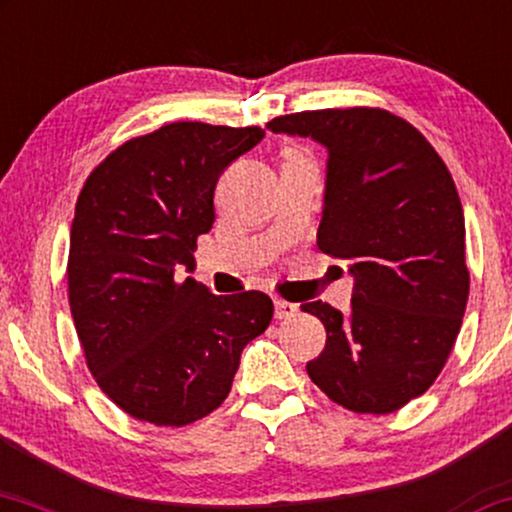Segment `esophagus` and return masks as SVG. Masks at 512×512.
Masks as SVG:
<instances>
[{"mask_svg": "<svg viewBox=\"0 0 512 512\" xmlns=\"http://www.w3.org/2000/svg\"><path fill=\"white\" fill-rule=\"evenodd\" d=\"M274 314H276V319H290V316L297 314V304L276 297V300H274Z\"/></svg>", "mask_w": 512, "mask_h": 512, "instance_id": "1", "label": "esophagus"}]
</instances>
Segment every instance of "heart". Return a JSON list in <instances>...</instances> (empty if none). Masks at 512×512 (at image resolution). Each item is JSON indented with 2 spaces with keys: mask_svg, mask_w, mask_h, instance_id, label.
Returning a JSON list of instances; mask_svg holds the SVG:
<instances>
[{
  "mask_svg": "<svg viewBox=\"0 0 512 512\" xmlns=\"http://www.w3.org/2000/svg\"><path fill=\"white\" fill-rule=\"evenodd\" d=\"M288 155H295V153H288Z\"/></svg>",
  "mask_w": 512,
  "mask_h": 512,
  "instance_id": "obj_1",
  "label": "heart"
}]
</instances>
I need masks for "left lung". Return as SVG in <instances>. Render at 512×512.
<instances>
[{
    "label": "left lung",
    "instance_id": "obj_1",
    "mask_svg": "<svg viewBox=\"0 0 512 512\" xmlns=\"http://www.w3.org/2000/svg\"><path fill=\"white\" fill-rule=\"evenodd\" d=\"M276 134L326 146L316 243L354 276L352 309L304 302L326 328L312 383L354 413H392L435 383L470 293L456 184L430 141L383 108L281 115Z\"/></svg>",
    "mask_w": 512,
    "mask_h": 512
}]
</instances>
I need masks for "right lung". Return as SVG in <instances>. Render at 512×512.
<instances>
[{
    "mask_svg": "<svg viewBox=\"0 0 512 512\" xmlns=\"http://www.w3.org/2000/svg\"><path fill=\"white\" fill-rule=\"evenodd\" d=\"M260 127L172 122L129 139L84 181L70 226L68 300L89 371L132 418L181 428L231 392L243 347L267 331L260 290L212 295L177 278L215 222L219 174Z\"/></svg>",
    "mask_w": 512,
    "mask_h": 512,
    "instance_id": "1",
    "label": "right lung"
}]
</instances>
